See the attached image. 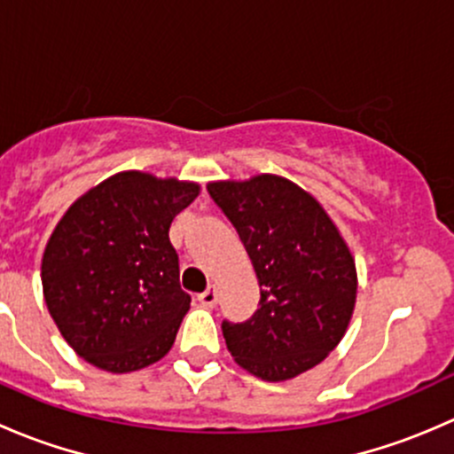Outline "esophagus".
I'll use <instances>...</instances> for the list:
<instances>
[{"label":"esophagus","mask_w":454,"mask_h":454,"mask_svg":"<svg viewBox=\"0 0 454 454\" xmlns=\"http://www.w3.org/2000/svg\"><path fill=\"white\" fill-rule=\"evenodd\" d=\"M198 301H200L201 305H204V308H213V305L217 303V290H215V287L210 286L208 290L201 292V294H198Z\"/></svg>","instance_id":"esophagus-1"}]
</instances>
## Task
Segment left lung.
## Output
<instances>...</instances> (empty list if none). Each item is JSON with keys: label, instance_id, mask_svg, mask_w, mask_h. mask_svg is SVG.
I'll return each mask as SVG.
<instances>
[{"label": "left lung", "instance_id": "8db88e82", "mask_svg": "<svg viewBox=\"0 0 454 454\" xmlns=\"http://www.w3.org/2000/svg\"><path fill=\"white\" fill-rule=\"evenodd\" d=\"M248 253L261 287L246 323L223 320L235 363L265 382H283L323 363L345 336L358 274L349 246L314 195L261 173L208 184Z\"/></svg>", "mask_w": 454, "mask_h": 454}]
</instances>
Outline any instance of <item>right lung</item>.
<instances>
[{
	"mask_svg": "<svg viewBox=\"0 0 454 454\" xmlns=\"http://www.w3.org/2000/svg\"><path fill=\"white\" fill-rule=\"evenodd\" d=\"M198 195V182L121 171L57 223L41 259L43 299L90 364L129 373L168 354L191 308L168 228Z\"/></svg>",
	"mask_w": 454,
	"mask_h": 454,
	"instance_id": "1",
	"label": "right lung"
}]
</instances>
